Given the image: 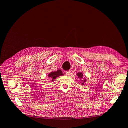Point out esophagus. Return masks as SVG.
I'll return each instance as SVG.
<instances>
[{"instance_id": "obj_1", "label": "esophagus", "mask_w": 128, "mask_h": 128, "mask_svg": "<svg viewBox=\"0 0 128 128\" xmlns=\"http://www.w3.org/2000/svg\"><path fill=\"white\" fill-rule=\"evenodd\" d=\"M70 74H71V72H70V70H69V71H66V74L68 76L70 75Z\"/></svg>"}]
</instances>
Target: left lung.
<instances>
[{
	"mask_svg": "<svg viewBox=\"0 0 128 128\" xmlns=\"http://www.w3.org/2000/svg\"><path fill=\"white\" fill-rule=\"evenodd\" d=\"M76 76H78V78H79L80 79V80L81 81H82L83 82H81V85H85V83L86 82V78L85 77L84 78V80H82V81H81V80H82V78H84V74L82 72H78V74H77V75H76Z\"/></svg>",
	"mask_w": 128,
	"mask_h": 128,
	"instance_id": "8db88e82",
	"label": "left lung"
}]
</instances>
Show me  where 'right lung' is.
<instances>
[{
  "mask_svg": "<svg viewBox=\"0 0 128 128\" xmlns=\"http://www.w3.org/2000/svg\"><path fill=\"white\" fill-rule=\"evenodd\" d=\"M63 73L62 72L61 70H58L56 72H52L48 75V78H50L52 81H53L56 80L57 78H58L60 76L63 75Z\"/></svg>",
  "mask_w": 128,
  "mask_h": 128,
  "instance_id": "1",
  "label": "right lung"
}]
</instances>
